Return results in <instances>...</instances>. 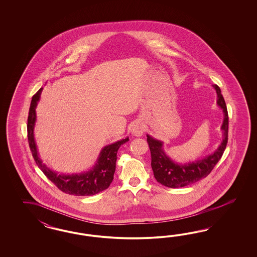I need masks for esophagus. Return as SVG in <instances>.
<instances>
[{
  "label": "esophagus",
  "mask_w": 257,
  "mask_h": 257,
  "mask_svg": "<svg viewBox=\"0 0 257 257\" xmlns=\"http://www.w3.org/2000/svg\"><path fill=\"white\" fill-rule=\"evenodd\" d=\"M131 132H132L133 136L140 137V136H142V134L144 132V126L140 121H137L132 125Z\"/></svg>",
  "instance_id": "obj_1"
}]
</instances>
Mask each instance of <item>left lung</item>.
I'll list each match as a JSON object with an SVG mask.
<instances>
[{
	"label": "left lung",
	"instance_id": "1",
	"mask_svg": "<svg viewBox=\"0 0 257 257\" xmlns=\"http://www.w3.org/2000/svg\"><path fill=\"white\" fill-rule=\"evenodd\" d=\"M218 95L217 104L223 112V122L221 125V131L223 134V140L218 149L211 155L202 159L195 160L188 163H177L168 156L163 149V142L156 140L150 135H147V141L152 156V169L155 178L158 183L165 187L171 188L187 187L205 178L224 153L228 141V112L225 101L217 85H213Z\"/></svg>",
	"mask_w": 257,
	"mask_h": 257
}]
</instances>
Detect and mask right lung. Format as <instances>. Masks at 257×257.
<instances>
[{
	"label": "right lung",
	"instance_id": "right-lung-1",
	"mask_svg": "<svg viewBox=\"0 0 257 257\" xmlns=\"http://www.w3.org/2000/svg\"><path fill=\"white\" fill-rule=\"evenodd\" d=\"M42 89L43 87H41L32 98L27 120L28 142L33 157L39 169L43 171L48 179L51 180L56 187L67 194L91 196L108 188L110 184L114 179L117 151L122 144L129 140V138L118 140L117 142L106 145L101 149L100 155L96 160V163L89 171L75 174H64L52 171L45 164L42 163L34 137V129L37 121L36 108L40 100Z\"/></svg>",
	"mask_w": 257,
	"mask_h": 257
}]
</instances>
